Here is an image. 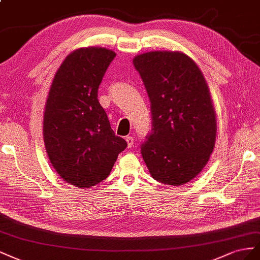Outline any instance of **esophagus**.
<instances>
[{"label": "esophagus", "mask_w": 260, "mask_h": 260, "mask_svg": "<svg viewBox=\"0 0 260 260\" xmlns=\"http://www.w3.org/2000/svg\"><path fill=\"white\" fill-rule=\"evenodd\" d=\"M125 140H126V143H127V146H128V148L133 147V145H134V138H133L132 136H127V137H125Z\"/></svg>", "instance_id": "obj_1"}]
</instances>
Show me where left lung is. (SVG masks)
Segmentation results:
<instances>
[{"instance_id": "8db88e82", "label": "left lung", "mask_w": 260, "mask_h": 260, "mask_svg": "<svg viewBox=\"0 0 260 260\" xmlns=\"http://www.w3.org/2000/svg\"><path fill=\"white\" fill-rule=\"evenodd\" d=\"M150 100L152 128L142 154L154 180L183 185L197 176L213 151L216 112L203 73L182 52L135 56Z\"/></svg>"}]
</instances>
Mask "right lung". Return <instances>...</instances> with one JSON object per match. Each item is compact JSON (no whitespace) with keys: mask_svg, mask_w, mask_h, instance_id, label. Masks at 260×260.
<instances>
[{"mask_svg":"<svg viewBox=\"0 0 260 260\" xmlns=\"http://www.w3.org/2000/svg\"><path fill=\"white\" fill-rule=\"evenodd\" d=\"M115 52L80 48L66 56L52 81L43 117L51 165L74 186H94L109 176L127 143L114 134L98 89Z\"/></svg>","mask_w":260,"mask_h":260,"instance_id":"add662e5","label":"right lung"}]
</instances>
